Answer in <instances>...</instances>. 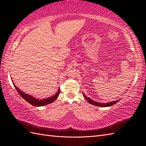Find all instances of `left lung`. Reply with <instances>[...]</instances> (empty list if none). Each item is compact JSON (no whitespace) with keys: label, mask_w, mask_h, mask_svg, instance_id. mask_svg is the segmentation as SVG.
Instances as JSON below:
<instances>
[{"label":"left lung","mask_w":146,"mask_h":146,"mask_svg":"<svg viewBox=\"0 0 146 146\" xmlns=\"http://www.w3.org/2000/svg\"><path fill=\"white\" fill-rule=\"evenodd\" d=\"M83 95L84 96L85 98L86 99V100L88 102V103H90V104L93 105H95V106H104V107H106V106H110L113 105H115V104H116L117 102H119V100H116V101H114V102H110V103H106V104H101V103H99V102H95L94 100H91L90 98H88L87 97H86L85 95L83 94Z\"/></svg>","instance_id":"left-lung-1"}]
</instances>
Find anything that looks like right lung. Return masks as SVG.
I'll use <instances>...</instances> for the list:
<instances>
[{
    "instance_id": "right-lung-1",
    "label": "right lung",
    "mask_w": 146,
    "mask_h": 146,
    "mask_svg": "<svg viewBox=\"0 0 146 146\" xmlns=\"http://www.w3.org/2000/svg\"><path fill=\"white\" fill-rule=\"evenodd\" d=\"M13 85H14V87H15V88H16V90L18 92V93L20 94V95L24 99V100H25L27 102H28L31 105H33V106H41L51 104V103H52L53 102H54L56 100V99L58 98V95H59V92H60V89L59 88L58 92H57V93L54 95H53V96H52V97L48 98L42 99V100H38V99L35 98L34 97H31V96H30L29 95L23 93V92L20 90V89H19V88H17L15 85H14V84H13Z\"/></svg>"
}]
</instances>
